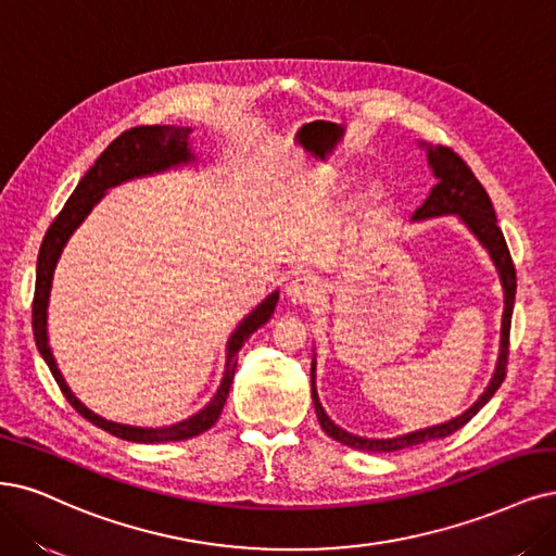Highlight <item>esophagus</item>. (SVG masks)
<instances>
[{"mask_svg":"<svg viewBox=\"0 0 556 556\" xmlns=\"http://www.w3.org/2000/svg\"><path fill=\"white\" fill-rule=\"evenodd\" d=\"M324 294V287L313 274H301L296 276L290 285H287V296H290L294 303H305L311 305Z\"/></svg>","mask_w":556,"mask_h":556,"instance_id":"34e87169","label":"esophagus"}]
</instances>
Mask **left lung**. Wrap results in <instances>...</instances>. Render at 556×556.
<instances>
[{
	"label": "left lung",
	"instance_id": "1",
	"mask_svg": "<svg viewBox=\"0 0 556 556\" xmlns=\"http://www.w3.org/2000/svg\"><path fill=\"white\" fill-rule=\"evenodd\" d=\"M428 161L432 165L434 177L439 179V184L432 188L430 198L424 202V206L416 208L414 218H432V216H444V214H457L465 225L471 229V232L478 237L488 251L492 262L496 264L502 276V285H504V321H502V352H500V363H496V372L490 381V387L485 389V393L478 397L473 405L448 424L434 426V428H426V430H416L409 432L405 437H395V439H363L356 434H350L340 430L338 426H333V420L324 414L319 397L315 391V363L311 368V389H313V402H315V412H317V420L321 430L327 432L329 437H333L336 442L356 448V451H370V453H389V451H400L407 446H416L430 442V439H442L453 434L455 430H460L465 424L481 412V407L485 402L494 395V391L502 387V381L506 377V366H508V348H510V319H513V303H515V290H518V276H515V264L510 257V251L506 245L504 232L496 225V216H494V206L490 195L485 193V188L481 186V181L476 179V175L471 172V167L463 161L460 154H455L451 147H428Z\"/></svg>",
	"mask_w": 556,
	"mask_h": 556
}]
</instances>
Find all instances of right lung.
<instances>
[{"mask_svg": "<svg viewBox=\"0 0 556 556\" xmlns=\"http://www.w3.org/2000/svg\"><path fill=\"white\" fill-rule=\"evenodd\" d=\"M188 136L190 128H175V126H136L124 130L119 138H114L103 154L99 156L91 165V169L80 179L78 188L73 190V195L64 204V208L52 225L48 227L46 239L41 243V251H38V262H36V290H34V301H31V329H34V340L36 348L46 358L48 368L56 381V387L64 393L68 400V405L78 412L83 418H87L89 424L96 428H101L114 437L126 439V442H136V444H161V442H181V439L188 437H198L204 430L212 428L216 420L220 418V412L225 407V400L229 393V387H232L235 370H237V361H239V350L243 348V342L251 338L262 324L269 321L274 315L278 292L271 296H266L262 305H257V311L248 315L237 331L232 333L227 342V366L223 375V384L214 400L208 405L190 416L188 420H181L177 426L169 428H159V430H149V428H130V426H119L112 424V420H105L101 416L91 414L85 405H80L75 395L68 391L64 377L56 370V363L50 354L48 348V333H46V311H48V296H50V285H52V271L56 266V260L62 255V248L73 235V229L78 227L85 216L91 212V206L103 198V190L110 186H117L126 179L132 177H142L151 175V172H161L172 165L186 163L193 156L188 151Z\"/></svg>", "mask_w": 556, "mask_h": 556, "instance_id": "right-lung-1", "label": "right lung"}]
</instances>
